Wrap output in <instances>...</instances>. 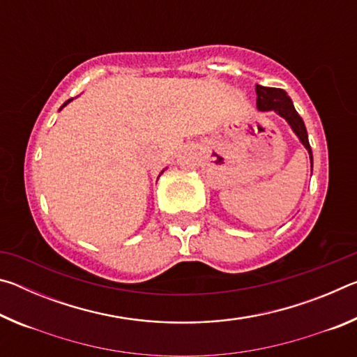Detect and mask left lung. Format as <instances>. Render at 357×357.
I'll return each mask as SVG.
<instances>
[{
    "label": "left lung",
    "instance_id": "1",
    "mask_svg": "<svg viewBox=\"0 0 357 357\" xmlns=\"http://www.w3.org/2000/svg\"><path fill=\"white\" fill-rule=\"evenodd\" d=\"M257 108L259 112H271L274 110L279 116L287 121L289 128L299 138V142L304 144L307 153L310 155V165L313 167V155H312V148L309 143V135H307V129L302 118L296 112L289 96L279 88H268L261 86V84H257Z\"/></svg>",
    "mask_w": 357,
    "mask_h": 357
}]
</instances>
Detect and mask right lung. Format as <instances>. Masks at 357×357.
<instances>
[{
	"mask_svg": "<svg viewBox=\"0 0 357 357\" xmlns=\"http://www.w3.org/2000/svg\"><path fill=\"white\" fill-rule=\"evenodd\" d=\"M70 100H72V99H69V100H66V102H64V104H63V105H61V108H59V110H63V108H64V107H66V105H68V104H69V102H70ZM162 173H164V170H162ZM162 173H160V174H162Z\"/></svg>",
	"mask_w": 357,
	"mask_h": 357,
	"instance_id": "add662e5",
	"label": "right lung"
}]
</instances>
